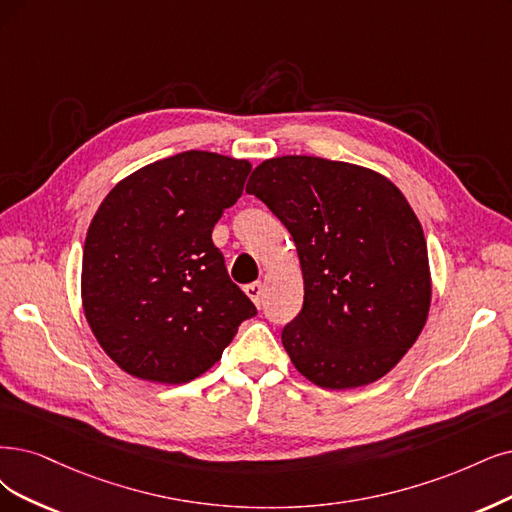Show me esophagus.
Segmentation results:
<instances>
[{
    "label": "esophagus",
    "instance_id": "esophagus-1",
    "mask_svg": "<svg viewBox=\"0 0 512 512\" xmlns=\"http://www.w3.org/2000/svg\"><path fill=\"white\" fill-rule=\"evenodd\" d=\"M244 293L253 299L255 306H259L261 304V295H263V285H261V282H251V285L244 287Z\"/></svg>",
    "mask_w": 512,
    "mask_h": 512
}]
</instances>
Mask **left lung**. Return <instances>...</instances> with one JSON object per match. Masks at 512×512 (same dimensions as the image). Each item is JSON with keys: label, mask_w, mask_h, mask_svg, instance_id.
I'll return each mask as SVG.
<instances>
[{"label": "left lung", "mask_w": 512, "mask_h": 512, "mask_svg": "<svg viewBox=\"0 0 512 512\" xmlns=\"http://www.w3.org/2000/svg\"><path fill=\"white\" fill-rule=\"evenodd\" d=\"M293 236L304 306L282 329L295 369L320 388L384 377L422 333L430 270L401 189L369 168L314 156L261 162L246 185Z\"/></svg>", "instance_id": "obj_1"}]
</instances>
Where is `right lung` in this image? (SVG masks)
Returning a JSON list of instances; mask_svg holds the SVG:
<instances>
[{
  "instance_id": "1",
  "label": "right lung",
  "mask_w": 512,
  "mask_h": 512,
  "mask_svg": "<svg viewBox=\"0 0 512 512\" xmlns=\"http://www.w3.org/2000/svg\"><path fill=\"white\" fill-rule=\"evenodd\" d=\"M249 173L246 160L192 149L143 166L101 202L84 244L82 304L97 342L126 373L192 382L257 314L213 244Z\"/></svg>"
}]
</instances>
